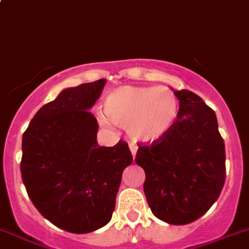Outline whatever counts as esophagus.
<instances>
[{
    "mask_svg": "<svg viewBox=\"0 0 249 249\" xmlns=\"http://www.w3.org/2000/svg\"><path fill=\"white\" fill-rule=\"evenodd\" d=\"M130 150H131V153H132V157H134V159H135V157H136V153H137V147L136 145H130Z\"/></svg>",
    "mask_w": 249,
    "mask_h": 249,
    "instance_id": "1",
    "label": "esophagus"
}]
</instances>
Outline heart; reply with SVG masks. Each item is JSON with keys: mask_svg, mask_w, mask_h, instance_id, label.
Wrapping results in <instances>:
<instances>
[{"mask_svg": "<svg viewBox=\"0 0 249 249\" xmlns=\"http://www.w3.org/2000/svg\"><path fill=\"white\" fill-rule=\"evenodd\" d=\"M97 113L101 124L110 122L127 127L130 137L139 142H154L171 130L179 112L175 92L165 87H120L110 91Z\"/></svg>", "mask_w": 249, "mask_h": 249, "instance_id": "b5f03b06", "label": "heart"}]
</instances>
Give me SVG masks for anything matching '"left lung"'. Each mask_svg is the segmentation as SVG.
I'll list each match as a JSON object with an SVG mask.
<instances>
[{"instance_id":"obj_1","label":"left lung","mask_w":249,"mask_h":249,"mask_svg":"<svg viewBox=\"0 0 249 249\" xmlns=\"http://www.w3.org/2000/svg\"><path fill=\"white\" fill-rule=\"evenodd\" d=\"M179 100L175 124L162 139L139 144L135 161L153 214L173 225L199 219L219 197L225 183V147L215 113L189 90Z\"/></svg>"}]
</instances>
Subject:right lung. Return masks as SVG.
Instances as JSON below:
<instances>
[{
    "instance_id": "1",
    "label": "right lung",
    "mask_w": 249,
    "mask_h": 249,
    "mask_svg": "<svg viewBox=\"0 0 249 249\" xmlns=\"http://www.w3.org/2000/svg\"><path fill=\"white\" fill-rule=\"evenodd\" d=\"M105 84L102 78L62 90L22 135L20 171L27 195L46 219L69 232H91L109 222L123 171L132 162L124 141L97 144L99 124L89 109Z\"/></svg>"
}]
</instances>
